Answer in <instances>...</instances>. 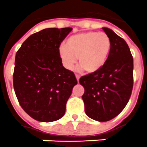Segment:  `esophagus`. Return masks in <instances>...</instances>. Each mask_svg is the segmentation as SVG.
Listing matches in <instances>:
<instances>
[{
	"instance_id": "34e87169",
	"label": "esophagus",
	"mask_w": 147,
	"mask_h": 147,
	"mask_svg": "<svg viewBox=\"0 0 147 147\" xmlns=\"http://www.w3.org/2000/svg\"><path fill=\"white\" fill-rule=\"evenodd\" d=\"M76 78H77V81L78 82V81H79V78H80V76L78 75V74H76Z\"/></svg>"
}]
</instances>
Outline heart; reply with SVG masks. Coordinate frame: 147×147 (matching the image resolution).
I'll return each instance as SVG.
<instances>
[{"instance_id": "obj_1", "label": "heart", "mask_w": 147, "mask_h": 147, "mask_svg": "<svg viewBox=\"0 0 147 147\" xmlns=\"http://www.w3.org/2000/svg\"><path fill=\"white\" fill-rule=\"evenodd\" d=\"M111 51V40L104 32H88L72 35L59 48V55L65 68L79 64L88 73L97 71L105 65Z\"/></svg>"}]
</instances>
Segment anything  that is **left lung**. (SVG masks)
<instances>
[{
  "instance_id": "obj_1",
  "label": "left lung",
  "mask_w": 147,
  "mask_h": 147,
  "mask_svg": "<svg viewBox=\"0 0 147 147\" xmlns=\"http://www.w3.org/2000/svg\"><path fill=\"white\" fill-rule=\"evenodd\" d=\"M111 40V51L105 65L79 80L85 88L82 100L89 118L109 121L128 103L133 88V57L125 40L112 30L103 28Z\"/></svg>"
}]
</instances>
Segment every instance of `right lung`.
I'll use <instances>...</instances> for the list:
<instances>
[{
    "label": "right lung",
    "mask_w": 147,
    "mask_h": 147,
    "mask_svg": "<svg viewBox=\"0 0 147 147\" xmlns=\"http://www.w3.org/2000/svg\"><path fill=\"white\" fill-rule=\"evenodd\" d=\"M71 31V28L43 29L30 35L16 52V96L22 109L35 120L48 123L62 118L78 84L59 55L61 42Z\"/></svg>",
    "instance_id": "obj_1"
}]
</instances>
